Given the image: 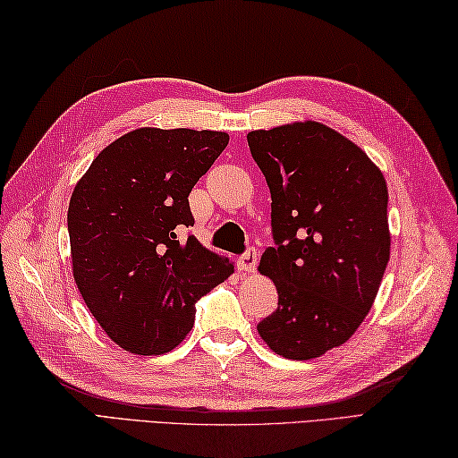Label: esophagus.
Listing matches in <instances>:
<instances>
[{
  "label": "esophagus",
  "mask_w": 458,
  "mask_h": 458,
  "mask_svg": "<svg viewBox=\"0 0 458 458\" xmlns=\"http://www.w3.org/2000/svg\"><path fill=\"white\" fill-rule=\"evenodd\" d=\"M256 266H258L256 250H248L246 254L238 259V269L242 271V274H254Z\"/></svg>",
  "instance_id": "1"
}]
</instances>
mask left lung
<instances>
[{
  "mask_svg": "<svg viewBox=\"0 0 458 458\" xmlns=\"http://www.w3.org/2000/svg\"><path fill=\"white\" fill-rule=\"evenodd\" d=\"M248 145L271 192L277 244L258 267L279 295L258 333L279 356L318 358L374 305L392 246L387 184L354 141L320 122L250 131Z\"/></svg>",
  "mask_w": 458,
  "mask_h": 458,
  "instance_id": "1",
  "label": "left lung"
}]
</instances>
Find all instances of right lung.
Returning <instances> with one entry per match:
<instances>
[{
	"mask_svg": "<svg viewBox=\"0 0 458 458\" xmlns=\"http://www.w3.org/2000/svg\"><path fill=\"white\" fill-rule=\"evenodd\" d=\"M226 131L138 128L104 148L68 204L72 276L86 307L120 348L171 352L194 303L234 264L189 236V192L228 145Z\"/></svg>",
	"mask_w": 458,
	"mask_h": 458,
	"instance_id": "add662e5",
	"label": "right lung"
}]
</instances>
